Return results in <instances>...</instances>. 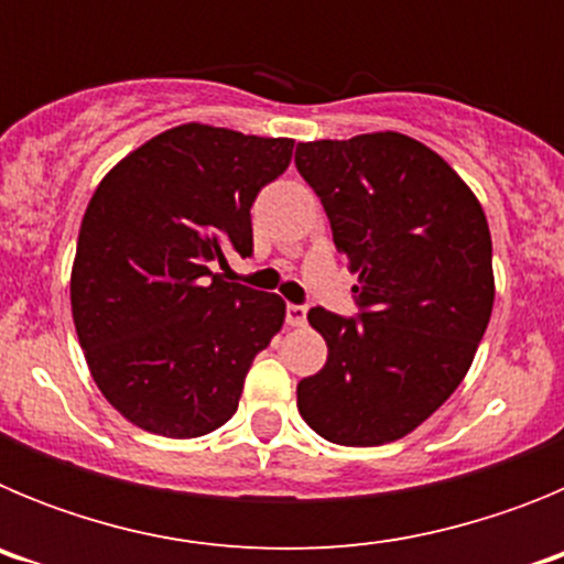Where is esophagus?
I'll list each match as a JSON object with an SVG mask.
<instances>
[{
	"label": "esophagus",
	"instance_id": "obj_1",
	"mask_svg": "<svg viewBox=\"0 0 564 564\" xmlns=\"http://www.w3.org/2000/svg\"><path fill=\"white\" fill-rule=\"evenodd\" d=\"M307 322V307L302 305H288V325L302 327Z\"/></svg>",
	"mask_w": 564,
	"mask_h": 564
}]
</instances>
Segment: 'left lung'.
I'll return each mask as SVG.
<instances>
[{
	"label": "left lung",
	"mask_w": 564,
	"mask_h": 564,
	"mask_svg": "<svg viewBox=\"0 0 564 564\" xmlns=\"http://www.w3.org/2000/svg\"><path fill=\"white\" fill-rule=\"evenodd\" d=\"M296 169L361 305L358 318L307 313L327 364L299 381V415L338 446L401 441L460 387L491 318L486 212L441 154L390 129L299 143Z\"/></svg>",
	"instance_id": "1"
}]
</instances>
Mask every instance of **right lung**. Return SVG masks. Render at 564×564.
<instances>
[{"instance_id":"right-lung-1","label":"right lung","mask_w":564,"mask_h":564,"mask_svg":"<svg viewBox=\"0 0 564 564\" xmlns=\"http://www.w3.org/2000/svg\"><path fill=\"white\" fill-rule=\"evenodd\" d=\"M291 158V138L192 121L149 138L98 183L69 305L89 376L134 426L200 437L237 412L253 358L285 325V302L214 265L251 253L253 200Z\"/></svg>"}]
</instances>
